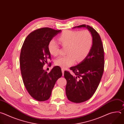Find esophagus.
<instances>
[{
	"instance_id": "esophagus-1",
	"label": "esophagus",
	"mask_w": 124,
	"mask_h": 124,
	"mask_svg": "<svg viewBox=\"0 0 124 124\" xmlns=\"http://www.w3.org/2000/svg\"><path fill=\"white\" fill-rule=\"evenodd\" d=\"M61 70H62V74H63V75L64 76V71H65V70H64V69H61Z\"/></svg>"
}]
</instances>
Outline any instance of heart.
Wrapping results in <instances>:
<instances>
[{
	"mask_svg": "<svg viewBox=\"0 0 124 124\" xmlns=\"http://www.w3.org/2000/svg\"><path fill=\"white\" fill-rule=\"evenodd\" d=\"M59 40L63 46H67L66 53L68 54L56 58L54 64L63 68L72 66L76 59L78 62L83 60L89 54L93 43L92 36L88 30L65 31L59 36ZM48 48L51 55L58 54L59 49L55 40L49 42Z\"/></svg>",
	"mask_w": 124,
	"mask_h": 124,
	"instance_id": "b5f03b06",
	"label": "heart"
}]
</instances>
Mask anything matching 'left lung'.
Returning a JSON list of instances; mask_svg holds the SVG:
<instances>
[{
    "mask_svg": "<svg viewBox=\"0 0 124 124\" xmlns=\"http://www.w3.org/2000/svg\"><path fill=\"white\" fill-rule=\"evenodd\" d=\"M86 28L93 38L91 48L86 57L76 66L70 68L74 75L64 72L67 80L66 94L68 100L80 103L89 100L96 91L104 69V50L98 33L89 25L82 24L75 28Z\"/></svg>",
    "mask_w": 124,
    "mask_h": 124,
    "instance_id": "obj_1",
    "label": "left lung"
}]
</instances>
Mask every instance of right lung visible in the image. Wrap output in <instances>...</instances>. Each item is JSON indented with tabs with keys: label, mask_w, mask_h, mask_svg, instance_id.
I'll list each match as a JSON object with an SVG mask.
<instances>
[{
	"label": "right lung",
	"mask_w": 124,
	"mask_h": 124,
	"mask_svg": "<svg viewBox=\"0 0 124 124\" xmlns=\"http://www.w3.org/2000/svg\"><path fill=\"white\" fill-rule=\"evenodd\" d=\"M61 30L45 27L34 31L25 39L20 54L23 80L30 95L40 101L47 100L57 80L62 76L61 69L54 66L47 73L43 66L50 59L48 46Z\"/></svg>",
	"instance_id": "add662e5"
}]
</instances>
